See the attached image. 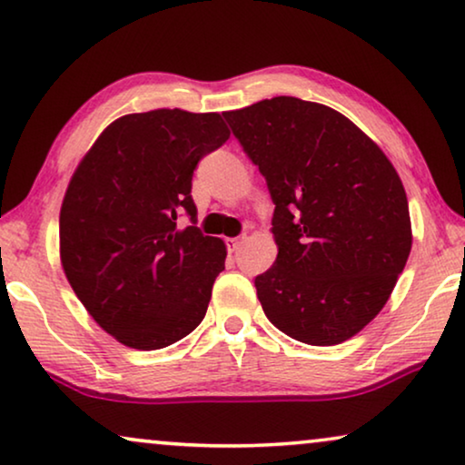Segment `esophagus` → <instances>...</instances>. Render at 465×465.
<instances>
[{
  "mask_svg": "<svg viewBox=\"0 0 465 465\" xmlns=\"http://www.w3.org/2000/svg\"><path fill=\"white\" fill-rule=\"evenodd\" d=\"M245 237H234V239H226V245H228V252L234 253L237 249L241 247V243H243Z\"/></svg>",
  "mask_w": 465,
  "mask_h": 465,
  "instance_id": "34e87169",
  "label": "esophagus"
}]
</instances>
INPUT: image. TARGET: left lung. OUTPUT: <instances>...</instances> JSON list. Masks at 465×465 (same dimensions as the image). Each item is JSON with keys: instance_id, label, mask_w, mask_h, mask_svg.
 <instances>
[{"instance_id": "1", "label": "left lung", "mask_w": 465, "mask_h": 465, "mask_svg": "<svg viewBox=\"0 0 465 465\" xmlns=\"http://www.w3.org/2000/svg\"><path fill=\"white\" fill-rule=\"evenodd\" d=\"M224 117L274 203L279 253L255 277L264 314L304 344H341L386 306L411 252L401 176L331 106L277 96Z\"/></svg>"}]
</instances>
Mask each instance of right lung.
<instances>
[{
  "mask_svg": "<svg viewBox=\"0 0 465 465\" xmlns=\"http://www.w3.org/2000/svg\"><path fill=\"white\" fill-rule=\"evenodd\" d=\"M231 136L220 113L154 109L106 125L60 207V264L119 344L159 350L203 321L226 245L197 226L193 172Z\"/></svg>",
  "mask_w": 465,
  "mask_h": 465,
  "instance_id": "obj_1",
  "label": "right lung"
}]
</instances>
